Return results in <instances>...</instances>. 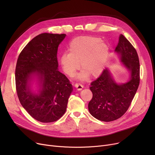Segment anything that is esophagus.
<instances>
[{
    "label": "esophagus",
    "instance_id": "esophagus-1",
    "mask_svg": "<svg viewBox=\"0 0 155 155\" xmlns=\"http://www.w3.org/2000/svg\"><path fill=\"white\" fill-rule=\"evenodd\" d=\"M75 88H77V91H81V90H82V88H83V87H84L82 84H78V83H76V84H75Z\"/></svg>",
    "mask_w": 155,
    "mask_h": 155
}]
</instances>
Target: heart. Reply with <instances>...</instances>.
Wrapping results in <instances>:
<instances>
[{
    "label": "heart",
    "instance_id": "b5f03b06",
    "mask_svg": "<svg viewBox=\"0 0 155 155\" xmlns=\"http://www.w3.org/2000/svg\"><path fill=\"white\" fill-rule=\"evenodd\" d=\"M101 39L92 36H80L70 43L69 52L63 53L60 59L61 68L69 77H73L77 70H82L78 76L85 80L88 75L99 76L103 71L109 55V49Z\"/></svg>",
    "mask_w": 155,
    "mask_h": 155
}]
</instances>
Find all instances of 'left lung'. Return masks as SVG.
I'll return each instance as SVG.
<instances>
[{"label":"left lung","instance_id":"8db88e82","mask_svg":"<svg viewBox=\"0 0 155 155\" xmlns=\"http://www.w3.org/2000/svg\"><path fill=\"white\" fill-rule=\"evenodd\" d=\"M120 60L131 72L130 80L117 84L105 69L101 75L91 83L93 96L88 103V110L97 119L110 122L123 116L130 106L140 84V61L136 49L129 41L120 35L115 49Z\"/></svg>","mask_w":155,"mask_h":155}]
</instances>
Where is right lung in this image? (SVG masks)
<instances>
[{"instance_id": "1", "label": "right lung", "mask_w": 155, "mask_h": 155, "mask_svg": "<svg viewBox=\"0 0 155 155\" xmlns=\"http://www.w3.org/2000/svg\"><path fill=\"white\" fill-rule=\"evenodd\" d=\"M65 34L42 33L35 37L19 55L15 67L16 92L22 106L41 123H52L67 110L73 91L70 81L58 70L57 51ZM33 76L39 80L40 93L30 91Z\"/></svg>"}]
</instances>
